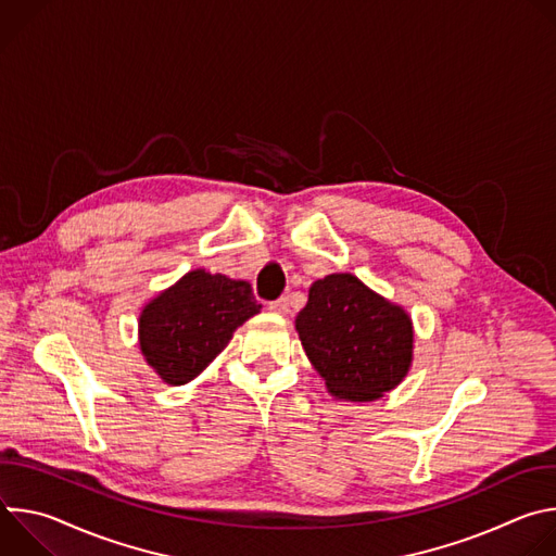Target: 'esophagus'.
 I'll list each match as a JSON object with an SVG mask.
<instances>
[{"mask_svg": "<svg viewBox=\"0 0 556 556\" xmlns=\"http://www.w3.org/2000/svg\"><path fill=\"white\" fill-rule=\"evenodd\" d=\"M275 314H288L290 312V299L288 296H281V299H277V301H273L270 305H268Z\"/></svg>", "mask_w": 556, "mask_h": 556, "instance_id": "34e87169", "label": "esophagus"}]
</instances>
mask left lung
<instances>
[{"label":"left lung","instance_id":"left-lung-1","mask_svg":"<svg viewBox=\"0 0 556 556\" xmlns=\"http://www.w3.org/2000/svg\"><path fill=\"white\" fill-rule=\"evenodd\" d=\"M294 328L337 401H378L405 380L414 363V321L407 309L352 273L316 279Z\"/></svg>","mask_w":556,"mask_h":556}]
</instances>
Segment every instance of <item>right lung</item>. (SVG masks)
Listing matches in <instances>:
<instances>
[{"label":"right lung","mask_w":556,"mask_h":556,"mask_svg":"<svg viewBox=\"0 0 556 556\" xmlns=\"http://www.w3.org/2000/svg\"><path fill=\"white\" fill-rule=\"evenodd\" d=\"M262 305L244 279L189 270L144 303L138 343L147 365L178 387L198 378Z\"/></svg>","instance_id":"1"}]
</instances>
